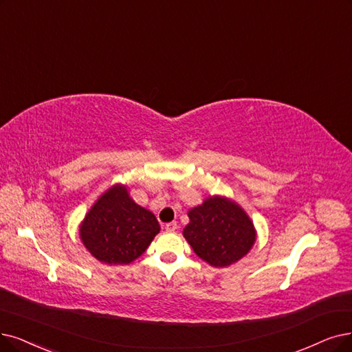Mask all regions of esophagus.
Returning a JSON list of instances; mask_svg holds the SVG:
<instances>
[{
    "label": "esophagus",
    "mask_w": 352,
    "mask_h": 352,
    "mask_svg": "<svg viewBox=\"0 0 352 352\" xmlns=\"http://www.w3.org/2000/svg\"><path fill=\"white\" fill-rule=\"evenodd\" d=\"M176 228H177V223H176V222H168V223L164 225V230H166L167 232H173Z\"/></svg>",
    "instance_id": "34e87169"
}]
</instances>
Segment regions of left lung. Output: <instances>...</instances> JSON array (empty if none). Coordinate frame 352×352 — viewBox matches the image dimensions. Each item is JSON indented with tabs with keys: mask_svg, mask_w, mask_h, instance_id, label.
Listing matches in <instances>:
<instances>
[{
	"mask_svg": "<svg viewBox=\"0 0 352 352\" xmlns=\"http://www.w3.org/2000/svg\"><path fill=\"white\" fill-rule=\"evenodd\" d=\"M184 230L196 256L214 267H225L244 257L256 241L254 225L235 202L209 198L189 210Z\"/></svg>",
	"mask_w": 352,
	"mask_h": 352,
	"instance_id": "obj_1",
	"label": "left lung"
}]
</instances>
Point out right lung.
Listing matches in <instances>:
<instances>
[{"label": "right lung", "instance_id": "add662e5", "mask_svg": "<svg viewBox=\"0 0 352 352\" xmlns=\"http://www.w3.org/2000/svg\"><path fill=\"white\" fill-rule=\"evenodd\" d=\"M160 225L121 185L107 190L80 225V240L102 263L129 264L147 250Z\"/></svg>", "mask_w": 352, "mask_h": 352}]
</instances>
